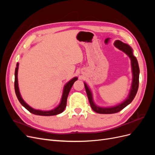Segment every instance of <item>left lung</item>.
I'll return each instance as SVG.
<instances>
[{
    "label": "left lung",
    "mask_w": 155,
    "mask_h": 155,
    "mask_svg": "<svg viewBox=\"0 0 155 155\" xmlns=\"http://www.w3.org/2000/svg\"><path fill=\"white\" fill-rule=\"evenodd\" d=\"M114 45L116 46L117 48L121 50L125 54L127 55L130 59L131 63V68H132V74H133V81L132 84H131V87L130 89V92L127 97L126 98L125 100H124L121 104L113 106V107H99L95 104L94 101L93 100L92 93L91 90L88 87L86 83L84 82V85H85V88L86 90L88 98L89 103H90L91 107L92 110L99 114H113L116 113L121 110L130 104L132 101L134 100V98L137 94L138 85H139V74H140V69L138 66V63L137 59L134 57L133 55V50L132 48L130 47L129 45L127 44L124 43L120 40H117L114 42Z\"/></svg>",
    "instance_id": "8db88e82"
}]
</instances>
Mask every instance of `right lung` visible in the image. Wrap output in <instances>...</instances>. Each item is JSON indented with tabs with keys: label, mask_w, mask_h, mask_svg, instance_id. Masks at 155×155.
Returning a JSON list of instances; mask_svg holds the SVG:
<instances>
[{
	"label": "right lung",
	"mask_w": 155,
	"mask_h": 155,
	"mask_svg": "<svg viewBox=\"0 0 155 155\" xmlns=\"http://www.w3.org/2000/svg\"><path fill=\"white\" fill-rule=\"evenodd\" d=\"M18 63H17V67L15 68V91L16 96L18 98V101L21 104V105L24 107L25 109H26L31 113L35 114V115H39V116H54L57 115L60 113L63 112L65 109V107L67 106V100L68 95L69 94V92L71 89L73 84L74 82L78 80L77 77H74L72 79L65 84L64 88H63V94L61 99V101L59 104L54 109H51L50 110H37L35 109L34 108L31 107L30 105H28L22 99V97L21 95V93L19 91V88H18Z\"/></svg>",
	"instance_id": "obj_1"
}]
</instances>
